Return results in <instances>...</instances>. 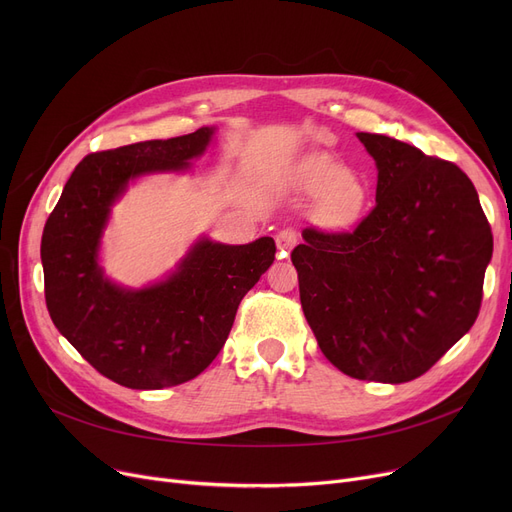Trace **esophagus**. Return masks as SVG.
Listing matches in <instances>:
<instances>
[{
	"label": "esophagus",
	"instance_id": "1",
	"mask_svg": "<svg viewBox=\"0 0 512 512\" xmlns=\"http://www.w3.org/2000/svg\"><path fill=\"white\" fill-rule=\"evenodd\" d=\"M297 242H299V232L294 228H282L276 234V245H278L282 255H286L294 245H297Z\"/></svg>",
	"mask_w": 512,
	"mask_h": 512
}]
</instances>
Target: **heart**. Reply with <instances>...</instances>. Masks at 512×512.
Masks as SVG:
<instances>
[{"mask_svg":"<svg viewBox=\"0 0 512 512\" xmlns=\"http://www.w3.org/2000/svg\"><path fill=\"white\" fill-rule=\"evenodd\" d=\"M301 182L311 195L324 197L321 218L330 226H351L365 211L367 186L332 159L311 161Z\"/></svg>","mask_w":512,"mask_h":512,"instance_id":"heart-1","label":"heart"}]
</instances>
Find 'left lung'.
<instances>
[{
	"instance_id": "8db88e82",
	"label": "left lung",
	"mask_w": 512,
	"mask_h": 512,
	"mask_svg": "<svg viewBox=\"0 0 512 512\" xmlns=\"http://www.w3.org/2000/svg\"><path fill=\"white\" fill-rule=\"evenodd\" d=\"M357 137L378 166L375 207L355 230H303L290 253L301 305L332 365L402 384L475 324L494 236L469 176L384 134Z\"/></svg>"
}]
</instances>
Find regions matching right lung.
<instances>
[{
	"label": "right lung",
	"instance_id": "obj_1",
	"mask_svg": "<svg viewBox=\"0 0 512 512\" xmlns=\"http://www.w3.org/2000/svg\"><path fill=\"white\" fill-rule=\"evenodd\" d=\"M213 128L89 153L49 213L41 261L45 303L56 328L107 380L132 390L178 386L218 357L242 297L276 259L270 236L251 245L201 240L166 282L124 290L103 278L97 245L110 205L128 180L182 170Z\"/></svg>",
	"mask_w": 512,
	"mask_h": 512
}]
</instances>
